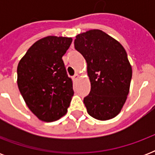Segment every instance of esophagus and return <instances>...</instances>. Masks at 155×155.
<instances>
[{"label":"esophagus","mask_w":155,"mask_h":155,"mask_svg":"<svg viewBox=\"0 0 155 155\" xmlns=\"http://www.w3.org/2000/svg\"><path fill=\"white\" fill-rule=\"evenodd\" d=\"M78 78H79V75H78V74H75V75L72 77L73 81H74V82H75V81H76V80H78Z\"/></svg>","instance_id":"obj_1"}]
</instances>
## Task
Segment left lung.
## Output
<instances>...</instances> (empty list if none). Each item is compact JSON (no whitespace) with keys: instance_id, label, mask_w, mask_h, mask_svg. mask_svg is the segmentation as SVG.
<instances>
[{"instance_id":"left-lung-1","label":"left lung","mask_w":155,"mask_h":155,"mask_svg":"<svg viewBox=\"0 0 155 155\" xmlns=\"http://www.w3.org/2000/svg\"><path fill=\"white\" fill-rule=\"evenodd\" d=\"M74 45L87 64L91 91L84 99L87 113L100 120L115 117L127 99L132 78L125 48L100 30L76 35Z\"/></svg>"}]
</instances>
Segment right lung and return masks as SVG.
Returning a JSON list of instances; mask_svg holds the SVG:
<instances>
[{"label":"right lung","instance_id":"1","mask_svg":"<svg viewBox=\"0 0 155 155\" xmlns=\"http://www.w3.org/2000/svg\"><path fill=\"white\" fill-rule=\"evenodd\" d=\"M71 38L47 36L35 42L18 66V86L30 111L51 122L68 112L74 95L72 80L62 59Z\"/></svg>","mask_w":155,"mask_h":155}]
</instances>
